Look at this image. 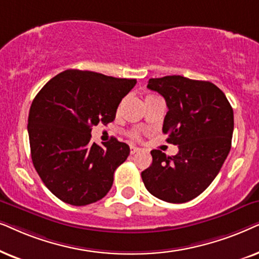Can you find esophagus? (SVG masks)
<instances>
[{
  "label": "esophagus",
  "instance_id": "1",
  "mask_svg": "<svg viewBox=\"0 0 259 259\" xmlns=\"http://www.w3.org/2000/svg\"><path fill=\"white\" fill-rule=\"evenodd\" d=\"M139 151H141L140 148H136V147H130V154L134 155L136 153H139Z\"/></svg>",
  "mask_w": 259,
  "mask_h": 259
}]
</instances>
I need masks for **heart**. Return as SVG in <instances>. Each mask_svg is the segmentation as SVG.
Returning a JSON list of instances; mask_svg holds the SVG:
<instances>
[{"label": "heart", "instance_id": "b5f03b06", "mask_svg": "<svg viewBox=\"0 0 259 259\" xmlns=\"http://www.w3.org/2000/svg\"><path fill=\"white\" fill-rule=\"evenodd\" d=\"M130 136L134 137V139H139L140 134H139V132H137V130H133V132L130 133Z\"/></svg>", "mask_w": 259, "mask_h": 259}]
</instances>
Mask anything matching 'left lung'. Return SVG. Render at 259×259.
<instances>
[{
	"mask_svg": "<svg viewBox=\"0 0 259 259\" xmlns=\"http://www.w3.org/2000/svg\"><path fill=\"white\" fill-rule=\"evenodd\" d=\"M148 89L165 99L168 112L162 132L179 146V153L167 156L150 151L153 163L142 171L150 194L171 204L196 198L218 175L231 149L233 110L218 86L182 75L151 78Z\"/></svg>",
	"mask_w": 259,
	"mask_h": 259,
	"instance_id": "1",
	"label": "left lung"
}]
</instances>
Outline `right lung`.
<instances>
[{"label":"right lung","mask_w":259,"mask_h":259,"mask_svg":"<svg viewBox=\"0 0 259 259\" xmlns=\"http://www.w3.org/2000/svg\"><path fill=\"white\" fill-rule=\"evenodd\" d=\"M135 85L136 79L66 70L35 96L28 116L32 161L61 201L85 206L108 194L130 148L116 139L92 143L91 130L115 119L120 101Z\"/></svg>","instance_id":"1"}]
</instances>
